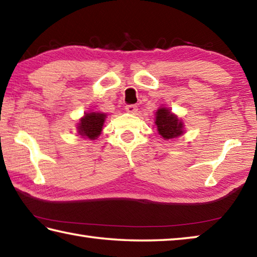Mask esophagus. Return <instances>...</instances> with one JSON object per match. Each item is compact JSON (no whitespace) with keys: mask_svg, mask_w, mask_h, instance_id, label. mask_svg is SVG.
<instances>
[{"mask_svg":"<svg viewBox=\"0 0 257 257\" xmlns=\"http://www.w3.org/2000/svg\"><path fill=\"white\" fill-rule=\"evenodd\" d=\"M125 111H127L128 113H132V114H136V113L138 112V108L136 105H134V104H130V105L125 106Z\"/></svg>","mask_w":257,"mask_h":257,"instance_id":"1","label":"esophagus"}]
</instances>
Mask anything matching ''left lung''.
Instances as JSON below:
<instances>
[{"instance_id": "1", "label": "left lung", "mask_w": 257, "mask_h": 257, "mask_svg": "<svg viewBox=\"0 0 257 257\" xmlns=\"http://www.w3.org/2000/svg\"><path fill=\"white\" fill-rule=\"evenodd\" d=\"M155 124L158 133L164 141L178 138L185 134V124L169 107L161 106L155 112Z\"/></svg>"}]
</instances>
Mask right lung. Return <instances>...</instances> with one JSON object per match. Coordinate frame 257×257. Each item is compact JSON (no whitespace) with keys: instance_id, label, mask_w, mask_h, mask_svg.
<instances>
[{"instance_id":"add662e5","label":"right lung","mask_w":257,"mask_h":257,"mask_svg":"<svg viewBox=\"0 0 257 257\" xmlns=\"http://www.w3.org/2000/svg\"><path fill=\"white\" fill-rule=\"evenodd\" d=\"M106 114L102 112H86L77 123V133L80 137L89 141L96 139L101 135Z\"/></svg>"}]
</instances>
